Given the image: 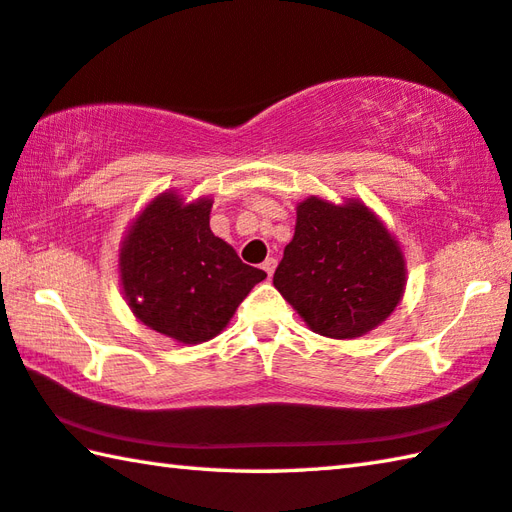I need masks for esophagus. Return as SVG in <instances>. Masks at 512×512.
<instances>
[{
  "instance_id": "obj_1",
  "label": "esophagus",
  "mask_w": 512,
  "mask_h": 512,
  "mask_svg": "<svg viewBox=\"0 0 512 512\" xmlns=\"http://www.w3.org/2000/svg\"><path fill=\"white\" fill-rule=\"evenodd\" d=\"M275 266H277V262H275L273 257H266V259H264V264H262V268H264L268 277H271V275L275 273Z\"/></svg>"
}]
</instances>
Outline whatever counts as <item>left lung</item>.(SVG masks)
I'll use <instances>...</instances> for the list:
<instances>
[{
	"instance_id": "8db88e82",
	"label": "left lung",
	"mask_w": 512,
	"mask_h": 512,
	"mask_svg": "<svg viewBox=\"0 0 512 512\" xmlns=\"http://www.w3.org/2000/svg\"><path fill=\"white\" fill-rule=\"evenodd\" d=\"M396 237L365 203L309 197L273 275L284 300L320 336L351 340L383 324L405 291Z\"/></svg>"
}]
</instances>
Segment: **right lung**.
<instances>
[{"instance_id":"1","label":"right lung","mask_w":512,"mask_h":512,"mask_svg":"<svg viewBox=\"0 0 512 512\" xmlns=\"http://www.w3.org/2000/svg\"><path fill=\"white\" fill-rule=\"evenodd\" d=\"M212 199L163 192L129 226L120 286L145 327L183 345L219 336L250 288L266 277L210 230Z\"/></svg>"}]
</instances>
